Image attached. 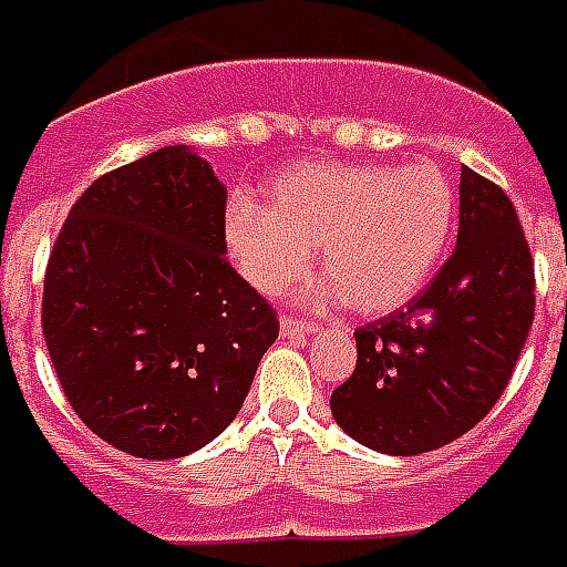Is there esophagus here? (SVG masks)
<instances>
[{
  "label": "esophagus",
  "mask_w": 567,
  "mask_h": 567,
  "mask_svg": "<svg viewBox=\"0 0 567 567\" xmlns=\"http://www.w3.org/2000/svg\"><path fill=\"white\" fill-rule=\"evenodd\" d=\"M279 330H282V337L288 339H303L309 337V333H316V324H306V321H300V318L295 316H282Z\"/></svg>",
  "instance_id": "obj_1"
}]
</instances>
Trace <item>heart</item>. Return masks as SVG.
Segmentation results:
<instances>
[{
  "mask_svg": "<svg viewBox=\"0 0 567 567\" xmlns=\"http://www.w3.org/2000/svg\"><path fill=\"white\" fill-rule=\"evenodd\" d=\"M456 195L442 167L312 162L272 179L267 204L234 198L225 246L261 295H285L303 279L318 246L327 272L316 300H346L360 316L409 303L442 261Z\"/></svg>",
  "mask_w": 567,
  "mask_h": 567,
  "instance_id": "heart-1",
  "label": "heart"
}]
</instances>
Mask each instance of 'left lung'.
<instances>
[{
    "mask_svg": "<svg viewBox=\"0 0 567 567\" xmlns=\"http://www.w3.org/2000/svg\"><path fill=\"white\" fill-rule=\"evenodd\" d=\"M535 318V261L517 209L463 167L451 258L405 309L354 330L358 363L330 412L372 451L414 456L481 423L505 393Z\"/></svg>",
    "mask_w": 567,
    "mask_h": 567,
    "instance_id": "1",
    "label": "left lung"
}]
</instances>
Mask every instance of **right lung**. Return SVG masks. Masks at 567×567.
I'll list each match as a JSON object with an SVG mask.
<instances>
[{"label":"right lung","instance_id":"add662e5","mask_svg":"<svg viewBox=\"0 0 567 567\" xmlns=\"http://www.w3.org/2000/svg\"><path fill=\"white\" fill-rule=\"evenodd\" d=\"M228 192L186 146L104 174L71 207L44 272L41 327L71 409L141 460L228 426L276 309L225 258Z\"/></svg>","mask_w":567,"mask_h":567}]
</instances>
